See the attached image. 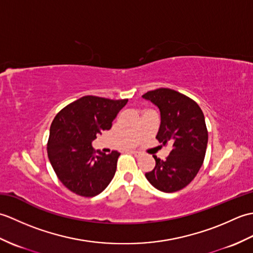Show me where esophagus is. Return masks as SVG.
Returning a JSON list of instances; mask_svg holds the SVG:
<instances>
[{
    "label": "esophagus",
    "instance_id": "obj_1",
    "mask_svg": "<svg viewBox=\"0 0 253 253\" xmlns=\"http://www.w3.org/2000/svg\"><path fill=\"white\" fill-rule=\"evenodd\" d=\"M131 153L133 154V155H135V157H140V155H141V153L140 152H138V151H131Z\"/></svg>",
    "mask_w": 253,
    "mask_h": 253
}]
</instances>
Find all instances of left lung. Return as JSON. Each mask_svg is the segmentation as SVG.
I'll list each match as a JSON object with an SVG mask.
<instances>
[{"instance_id": "left-lung-1", "label": "left lung", "mask_w": 253, "mask_h": 253, "mask_svg": "<svg viewBox=\"0 0 253 253\" xmlns=\"http://www.w3.org/2000/svg\"><path fill=\"white\" fill-rule=\"evenodd\" d=\"M142 96L160 109L158 141L171 144L166 160L153 155L155 168L146 177L160 191H178L193 180L206 157L208 129L203 112L196 101L173 89L159 88Z\"/></svg>"}]
</instances>
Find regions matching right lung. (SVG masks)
I'll return each instance as SVG.
<instances>
[{
    "label": "right lung",
    "instance_id": "right-lung-1",
    "mask_svg": "<svg viewBox=\"0 0 253 253\" xmlns=\"http://www.w3.org/2000/svg\"><path fill=\"white\" fill-rule=\"evenodd\" d=\"M127 102L85 95L57 113L46 150L57 178L67 189L82 197H94L110 184L121 153L96 154L91 142L102 130L110 129Z\"/></svg>",
    "mask_w": 253,
    "mask_h": 253
}]
</instances>
